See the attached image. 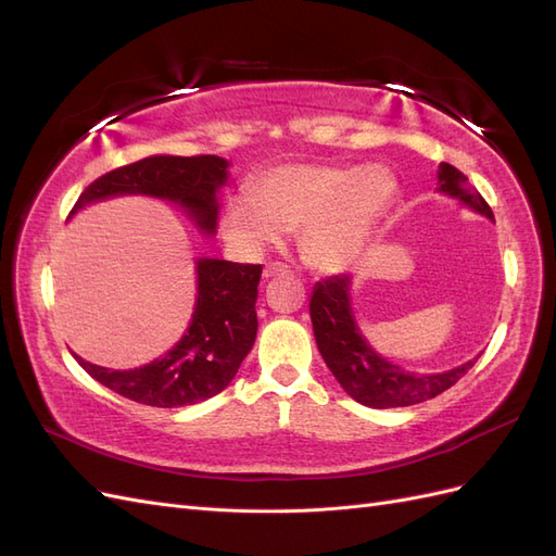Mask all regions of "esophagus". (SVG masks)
Listing matches in <instances>:
<instances>
[{"label": "esophagus", "instance_id": "34e87169", "mask_svg": "<svg viewBox=\"0 0 556 556\" xmlns=\"http://www.w3.org/2000/svg\"><path fill=\"white\" fill-rule=\"evenodd\" d=\"M285 274H288V266L280 264V262H268V264L264 266V271H262V276H264V278L285 276Z\"/></svg>", "mask_w": 556, "mask_h": 556}]
</instances>
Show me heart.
Wrapping results in <instances>:
<instances>
[{
    "mask_svg": "<svg viewBox=\"0 0 556 556\" xmlns=\"http://www.w3.org/2000/svg\"><path fill=\"white\" fill-rule=\"evenodd\" d=\"M399 182L384 166L282 164L266 172L252 197H233L223 233L241 255L255 257L299 231V250L319 274L357 264L374 241Z\"/></svg>",
    "mask_w": 556,
    "mask_h": 556,
    "instance_id": "heart-1",
    "label": "heart"
}]
</instances>
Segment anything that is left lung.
<instances>
[{
  "instance_id": "obj_1",
  "label": "left lung",
  "mask_w": 556,
  "mask_h": 556,
  "mask_svg": "<svg viewBox=\"0 0 556 556\" xmlns=\"http://www.w3.org/2000/svg\"><path fill=\"white\" fill-rule=\"evenodd\" d=\"M435 190L462 201L466 208L484 215L486 220H494V213L480 192L447 162H441L439 166V188ZM350 274L317 282L308 308L319 355L343 390L362 406L401 408L422 403L450 390L478 362V357L468 359L441 374H415L384 359L364 339L350 304Z\"/></svg>"
}]
</instances>
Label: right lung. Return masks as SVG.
<instances>
[{
	"label": "right lung",
	"instance_id": "add662e5",
	"mask_svg": "<svg viewBox=\"0 0 556 556\" xmlns=\"http://www.w3.org/2000/svg\"><path fill=\"white\" fill-rule=\"evenodd\" d=\"M227 169L229 162L217 155H150L88 185L70 217L97 201L139 194L176 204L204 237H215L220 190L229 182ZM194 274L192 319L180 341L162 357L129 371L74 355L76 362L97 382L146 406H192L220 394L257 339L255 301L262 266L199 257Z\"/></svg>",
	"mask_w": 556,
	"mask_h": 556
}]
</instances>
